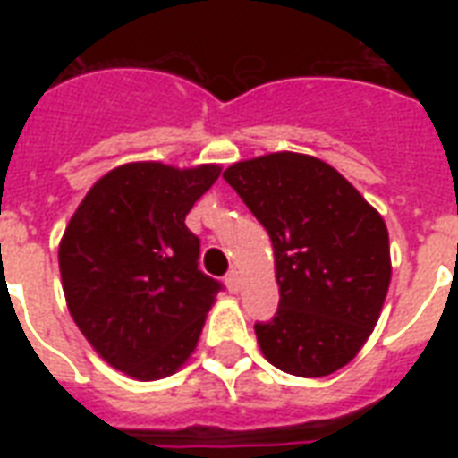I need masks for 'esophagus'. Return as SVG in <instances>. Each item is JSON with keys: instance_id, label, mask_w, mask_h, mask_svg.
Returning <instances> with one entry per match:
<instances>
[{"instance_id": "34e87169", "label": "esophagus", "mask_w": 458, "mask_h": 458, "mask_svg": "<svg viewBox=\"0 0 458 458\" xmlns=\"http://www.w3.org/2000/svg\"><path fill=\"white\" fill-rule=\"evenodd\" d=\"M225 283H228L230 293H237V290H240V285H242V276H240V271H237V268H233V271L228 273Z\"/></svg>"}]
</instances>
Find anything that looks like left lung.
<instances>
[{
	"label": "left lung",
	"instance_id": "obj_1",
	"mask_svg": "<svg viewBox=\"0 0 458 458\" xmlns=\"http://www.w3.org/2000/svg\"><path fill=\"white\" fill-rule=\"evenodd\" d=\"M223 178L273 242L280 304L268 323L254 326L264 356L300 377L347 366L373 333L390 287L383 216L309 154L237 161Z\"/></svg>",
	"mask_w": 458,
	"mask_h": 458
}]
</instances>
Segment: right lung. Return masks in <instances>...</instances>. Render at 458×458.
Wrapping results in <instances>:
<instances>
[{
  "label": "right lung",
  "mask_w": 458,
  "mask_h": 458,
  "mask_svg": "<svg viewBox=\"0 0 458 458\" xmlns=\"http://www.w3.org/2000/svg\"><path fill=\"white\" fill-rule=\"evenodd\" d=\"M221 165L135 161L89 187L59 244L61 285L85 340L135 380L173 376L197 347L221 283L199 271L185 216Z\"/></svg>",
  "instance_id": "right-lung-1"
}]
</instances>
